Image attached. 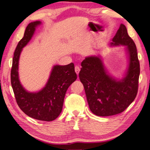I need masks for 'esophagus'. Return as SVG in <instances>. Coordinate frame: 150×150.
I'll use <instances>...</instances> for the list:
<instances>
[{
  "instance_id": "1",
  "label": "esophagus",
  "mask_w": 150,
  "mask_h": 150,
  "mask_svg": "<svg viewBox=\"0 0 150 150\" xmlns=\"http://www.w3.org/2000/svg\"><path fill=\"white\" fill-rule=\"evenodd\" d=\"M74 69H75V72H76V73L77 74V75L79 74V72H80V67H78V66H76Z\"/></svg>"
}]
</instances>
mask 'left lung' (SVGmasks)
<instances>
[{
	"instance_id": "obj_1",
	"label": "left lung",
	"mask_w": 150,
	"mask_h": 150,
	"mask_svg": "<svg viewBox=\"0 0 150 150\" xmlns=\"http://www.w3.org/2000/svg\"><path fill=\"white\" fill-rule=\"evenodd\" d=\"M112 40L111 46H127L129 64L125 76L117 80L109 76L99 56L86 57L79 73L89 107L93 114L100 117L123 112L134 100L138 93L140 69L137 49L124 24H120Z\"/></svg>"
}]
</instances>
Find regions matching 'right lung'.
I'll return each instance as SVG.
<instances>
[{
  "label": "right lung",
  "instance_id": "1",
  "mask_svg": "<svg viewBox=\"0 0 150 150\" xmlns=\"http://www.w3.org/2000/svg\"><path fill=\"white\" fill-rule=\"evenodd\" d=\"M40 21L31 22L25 29L24 35L16 48L12 59L11 84L16 100L20 109L28 116L43 121H52L62 111L66 92L76 80L77 75L72 62L69 64L53 67L45 87L38 92H28L20 83L18 76V64L22 49L35 32Z\"/></svg>",
  "mask_w": 150,
  "mask_h": 150
}]
</instances>
